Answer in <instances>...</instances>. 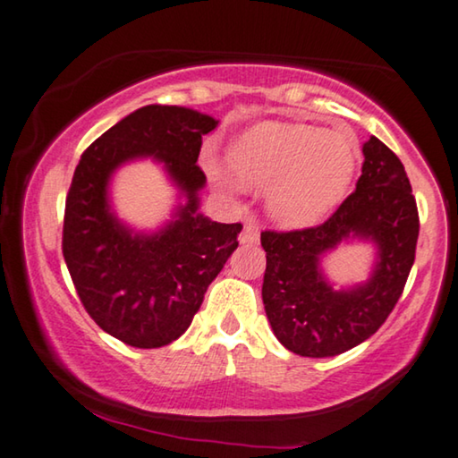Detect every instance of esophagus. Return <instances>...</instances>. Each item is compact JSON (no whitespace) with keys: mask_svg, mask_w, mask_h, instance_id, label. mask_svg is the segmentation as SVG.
Listing matches in <instances>:
<instances>
[{"mask_svg":"<svg viewBox=\"0 0 458 458\" xmlns=\"http://www.w3.org/2000/svg\"><path fill=\"white\" fill-rule=\"evenodd\" d=\"M258 240H260V229H258V225L251 221L245 223V227L240 235V242L245 245H251V243H258Z\"/></svg>","mask_w":458,"mask_h":458,"instance_id":"obj_1","label":"esophagus"}]
</instances>
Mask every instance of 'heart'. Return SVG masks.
Returning a JSON list of instances; mask_svg holds the SVG:
<instances>
[{"label":"heart","instance_id":"heart-1","mask_svg":"<svg viewBox=\"0 0 458 458\" xmlns=\"http://www.w3.org/2000/svg\"><path fill=\"white\" fill-rule=\"evenodd\" d=\"M355 138L316 125L262 122L225 150V165L242 188H267L270 218L310 227L336 208L353 180Z\"/></svg>","mask_w":458,"mask_h":458}]
</instances>
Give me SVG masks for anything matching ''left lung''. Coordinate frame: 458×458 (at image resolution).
Segmentation results:
<instances>
[{
    "mask_svg": "<svg viewBox=\"0 0 458 458\" xmlns=\"http://www.w3.org/2000/svg\"><path fill=\"white\" fill-rule=\"evenodd\" d=\"M361 150L355 191L327 223L260 235L264 310L283 347L301 357H335L369 339L399 301L415 262L420 215L405 167L376 136ZM347 241L372 242L377 260L366 284L336 290L321 258Z\"/></svg>",
    "mask_w": 458,
    "mask_h": 458,
    "instance_id": "1",
    "label": "left lung"
}]
</instances>
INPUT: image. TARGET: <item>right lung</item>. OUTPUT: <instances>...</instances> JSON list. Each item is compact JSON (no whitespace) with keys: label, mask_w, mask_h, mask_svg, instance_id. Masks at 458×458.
Wrapping results in <instances>:
<instances>
[{"label":"right lung","mask_w":458,"mask_h":458,"mask_svg":"<svg viewBox=\"0 0 458 458\" xmlns=\"http://www.w3.org/2000/svg\"><path fill=\"white\" fill-rule=\"evenodd\" d=\"M216 125L200 111L147 105L97 138L74 171L65 198V264L92 320L130 347L180 339L237 248L240 223L210 221L198 210L207 175L196 161L202 136ZM138 157L161 162L186 200L150 234L125 225L108 196L114 171Z\"/></svg>","instance_id":"add662e5"}]
</instances>
